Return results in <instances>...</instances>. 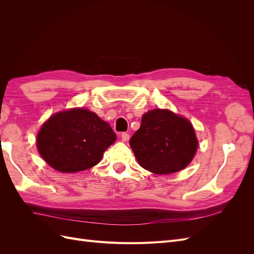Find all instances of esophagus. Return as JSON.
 I'll use <instances>...</instances> for the list:
<instances>
[{
  "label": "esophagus",
  "instance_id": "esophagus-1",
  "mask_svg": "<svg viewBox=\"0 0 254 254\" xmlns=\"http://www.w3.org/2000/svg\"><path fill=\"white\" fill-rule=\"evenodd\" d=\"M121 137H122V141H123V142H127V141L129 140V134L126 133V132H123L122 135H121Z\"/></svg>",
  "mask_w": 254,
  "mask_h": 254
}]
</instances>
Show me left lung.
<instances>
[{"label":"left lung","mask_w":254,"mask_h":254,"mask_svg":"<svg viewBox=\"0 0 254 254\" xmlns=\"http://www.w3.org/2000/svg\"><path fill=\"white\" fill-rule=\"evenodd\" d=\"M129 144L137 163L156 175L184 170L199 146L194 126L187 118L160 108L143 114L141 127Z\"/></svg>","instance_id":"1"}]
</instances>
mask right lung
Instances as JSON below:
<instances>
[{
  "instance_id": "add662e5",
  "label": "right lung",
  "mask_w": 254,
  "mask_h": 254,
  "mask_svg": "<svg viewBox=\"0 0 254 254\" xmlns=\"http://www.w3.org/2000/svg\"><path fill=\"white\" fill-rule=\"evenodd\" d=\"M115 140L108 123L93 111L76 107L51 115L38 131L36 145L52 168L71 174L98 164Z\"/></svg>"
}]
</instances>
